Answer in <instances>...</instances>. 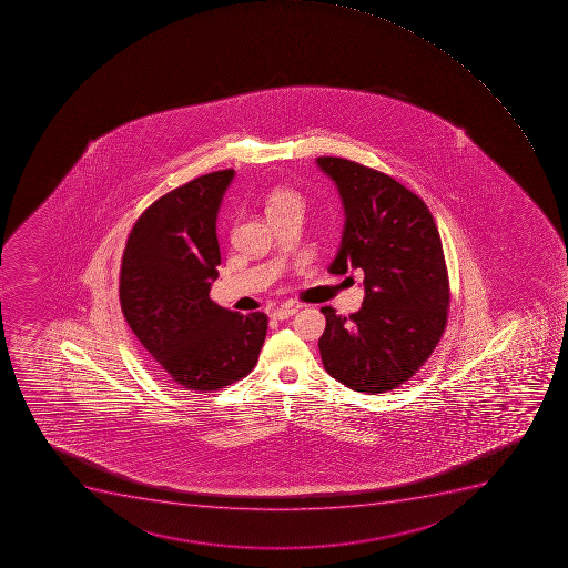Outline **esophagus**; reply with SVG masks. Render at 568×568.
Listing matches in <instances>:
<instances>
[{
    "label": "esophagus",
    "mask_w": 568,
    "mask_h": 568,
    "mask_svg": "<svg viewBox=\"0 0 568 568\" xmlns=\"http://www.w3.org/2000/svg\"><path fill=\"white\" fill-rule=\"evenodd\" d=\"M296 311H298V306L276 307V310L273 311L272 316L275 321H286L290 316L295 315Z\"/></svg>",
    "instance_id": "obj_1"
}]
</instances>
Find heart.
Returning a JSON list of instances; mask_svg holds the SVG:
<instances>
[{
    "label": "heart",
    "mask_w": 568,
    "mask_h": 568,
    "mask_svg": "<svg viewBox=\"0 0 568 568\" xmlns=\"http://www.w3.org/2000/svg\"><path fill=\"white\" fill-rule=\"evenodd\" d=\"M302 206V197L293 190H275L267 199L266 210L272 212L276 207Z\"/></svg>",
    "instance_id": "obj_1"
}]
</instances>
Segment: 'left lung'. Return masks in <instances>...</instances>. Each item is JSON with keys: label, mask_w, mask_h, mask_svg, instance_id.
I'll list each match as a JSON object with an SVG mask.
<instances>
[{"label": "left lung", "mask_w": 568, "mask_h": 568, "mask_svg": "<svg viewBox=\"0 0 568 568\" xmlns=\"http://www.w3.org/2000/svg\"><path fill=\"white\" fill-rule=\"evenodd\" d=\"M316 163L335 181L346 210L329 272L361 267L365 287L353 315L322 307V362L349 389L381 395L413 378L444 336L450 287L442 239L424 199L387 173L329 155Z\"/></svg>", "instance_id": "left-lung-1"}]
</instances>
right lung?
Listing matches in <instances>:
<instances>
[{"mask_svg":"<svg viewBox=\"0 0 568 568\" xmlns=\"http://www.w3.org/2000/svg\"><path fill=\"white\" fill-rule=\"evenodd\" d=\"M233 170L193 179L150 204L133 224L119 302L164 382L212 393L252 373L267 316L242 315L210 298L221 264L215 221Z\"/></svg>","mask_w":568,"mask_h":568,"instance_id":"right-lung-1","label":"right lung"}]
</instances>
